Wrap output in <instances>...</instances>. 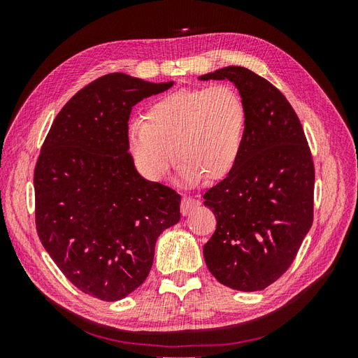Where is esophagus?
I'll return each instance as SVG.
<instances>
[{"label":"esophagus","mask_w":358,"mask_h":358,"mask_svg":"<svg viewBox=\"0 0 358 358\" xmlns=\"http://www.w3.org/2000/svg\"><path fill=\"white\" fill-rule=\"evenodd\" d=\"M199 204V201L196 199H192L189 196H183L182 197V203H180V212L182 215H189V212L196 208Z\"/></svg>","instance_id":"34e87169"}]
</instances>
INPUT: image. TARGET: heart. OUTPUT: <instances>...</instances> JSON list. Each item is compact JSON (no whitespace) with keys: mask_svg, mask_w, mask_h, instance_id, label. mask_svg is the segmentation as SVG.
I'll return each mask as SVG.
<instances>
[{"mask_svg":"<svg viewBox=\"0 0 358 358\" xmlns=\"http://www.w3.org/2000/svg\"><path fill=\"white\" fill-rule=\"evenodd\" d=\"M146 121L128 125L127 143L137 170L152 182L166 179L178 158L180 176L196 183L229 176L241 158L246 109L229 83L182 88L148 107Z\"/></svg>","mask_w":358,"mask_h":358,"instance_id":"b5f03b06","label":"heart"}]
</instances>
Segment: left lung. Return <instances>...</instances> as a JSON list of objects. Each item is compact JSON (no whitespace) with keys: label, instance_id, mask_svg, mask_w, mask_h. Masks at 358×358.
Segmentation results:
<instances>
[{"label":"left lung","instance_id":"1","mask_svg":"<svg viewBox=\"0 0 358 358\" xmlns=\"http://www.w3.org/2000/svg\"><path fill=\"white\" fill-rule=\"evenodd\" d=\"M210 79L237 86L246 124L236 167L203 196L216 218L204 262L221 284L259 291L287 272L310 229L315 167L300 119L275 85L237 66L200 76Z\"/></svg>","mask_w":358,"mask_h":358}]
</instances>
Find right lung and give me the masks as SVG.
<instances>
[{
  "label": "right lung",
  "mask_w": 358,
  "mask_h": 358,
  "mask_svg": "<svg viewBox=\"0 0 358 358\" xmlns=\"http://www.w3.org/2000/svg\"><path fill=\"white\" fill-rule=\"evenodd\" d=\"M124 73L95 79L57 115L34 170L40 242L70 282L104 301L145 282L180 196L138 175L128 154L133 106L169 90Z\"/></svg>",
  "instance_id": "1"
}]
</instances>
